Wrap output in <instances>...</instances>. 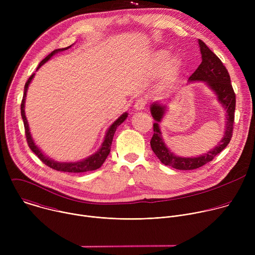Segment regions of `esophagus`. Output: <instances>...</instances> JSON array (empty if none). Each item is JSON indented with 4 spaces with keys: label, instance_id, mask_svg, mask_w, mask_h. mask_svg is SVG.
<instances>
[{
    "label": "esophagus",
    "instance_id": "34e87169",
    "mask_svg": "<svg viewBox=\"0 0 255 255\" xmlns=\"http://www.w3.org/2000/svg\"><path fill=\"white\" fill-rule=\"evenodd\" d=\"M145 106H146V101L144 99H138L134 105V109L136 111H141L143 109H145Z\"/></svg>",
    "mask_w": 255,
    "mask_h": 255
}]
</instances>
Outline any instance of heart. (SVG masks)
<instances>
[{
    "label": "heart",
    "instance_id": "obj_1",
    "mask_svg": "<svg viewBox=\"0 0 255 255\" xmlns=\"http://www.w3.org/2000/svg\"><path fill=\"white\" fill-rule=\"evenodd\" d=\"M170 52L167 49H158L151 53L150 64L159 69L158 89L160 91H168L179 76L181 62L177 56H169Z\"/></svg>",
    "mask_w": 255,
    "mask_h": 255
}]
</instances>
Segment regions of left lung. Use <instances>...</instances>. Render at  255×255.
Here are the masks:
<instances>
[{"mask_svg": "<svg viewBox=\"0 0 255 255\" xmlns=\"http://www.w3.org/2000/svg\"><path fill=\"white\" fill-rule=\"evenodd\" d=\"M199 45L202 54V62L189 78V82L206 83V85L216 94L218 101L226 110L225 131L221 141L213 149L197 157H180L175 155L165 145L159 129V122L165 113V106L158 102H155L150 106L151 115L156 121L153 124L154 133L150 140V146L163 164L180 170L196 169L213 160V158L229 144L233 133L236 98L231 85L229 72L220 58L211 51V49L200 39Z\"/></svg>", "mask_w": 255, "mask_h": 255, "instance_id": "obj_1", "label": "left lung"}]
</instances>
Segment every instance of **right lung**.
<instances>
[{
	"mask_svg": "<svg viewBox=\"0 0 255 255\" xmlns=\"http://www.w3.org/2000/svg\"><path fill=\"white\" fill-rule=\"evenodd\" d=\"M70 46H67L65 48H59V49H55L53 50L50 54H48L40 63L39 65L37 66V69L40 68L41 65H43L47 60H49L51 58V56H53L55 53L57 52H60V51H63V50H66L68 49ZM36 69V70H37ZM35 74L31 75L30 78L28 79V81L26 82L25 84V87H24V94H23V99H22V103H21V116H22V119H23V122H24V127H25V134H26V139H27V143L29 145L30 149L38 156V158L43 162L45 163L47 166H49L50 168L52 169H55V170H58V171H63V172H86V171H91V170H95V169H98L102 166V164L105 162L107 156L109 155V153H110V150H111V145H112V141H113V137H114V134L116 132V129L119 125H121L125 120L126 118L128 117V113H124L122 114L110 127H109L107 133H106V136H105V139L101 145L100 149L92 154L91 156L81 160V161H77V162H57V161H54L50 158H48L47 156H45L42 151L37 147V145H36L32 139V136L30 134V131H29V125H28V122H27V119H26V116H25V100H26V93H27V90H28V87L32 81V79L34 78Z\"/></svg>",
	"mask_w": 255,
	"mask_h": 255,
	"instance_id": "right-lung-1",
	"label": "right lung"
}]
</instances>
